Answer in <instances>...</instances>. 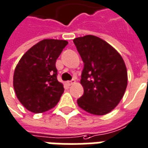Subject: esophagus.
I'll list each match as a JSON object with an SVG mask.
<instances>
[{"mask_svg": "<svg viewBox=\"0 0 148 148\" xmlns=\"http://www.w3.org/2000/svg\"><path fill=\"white\" fill-rule=\"evenodd\" d=\"M76 83V80L75 79H72V80H71V81H67L66 82V84H67V85H72V84H75Z\"/></svg>", "mask_w": 148, "mask_h": 148, "instance_id": "esophagus-1", "label": "esophagus"}]
</instances>
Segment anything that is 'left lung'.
I'll list each match as a JSON object with an SVG mask.
<instances>
[{
  "mask_svg": "<svg viewBox=\"0 0 148 148\" xmlns=\"http://www.w3.org/2000/svg\"><path fill=\"white\" fill-rule=\"evenodd\" d=\"M84 65L77 104L87 112L103 116L119 104L126 91L127 72L121 55L103 39L87 35L73 40Z\"/></svg>",
  "mask_w": 148,
  "mask_h": 148,
  "instance_id": "left-lung-1",
  "label": "left lung"
}]
</instances>
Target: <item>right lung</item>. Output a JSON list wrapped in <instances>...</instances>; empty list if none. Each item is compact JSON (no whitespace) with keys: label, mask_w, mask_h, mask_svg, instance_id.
I'll use <instances>...</instances> for the list:
<instances>
[{"label":"right lung","mask_w":148,"mask_h":148,"mask_svg":"<svg viewBox=\"0 0 148 148\" xmlns=\"http://www.w3.org/2000/svg\"><path fill=\"white\" fill-rule=\"evenodd\" d=\"M67 40L45 39L22 56L13 74V88L19 101L33 113L52 109L59 102L64 85L56 78V60Z\"/></svg>","instance_id":"add662e5"}]
</instances>
